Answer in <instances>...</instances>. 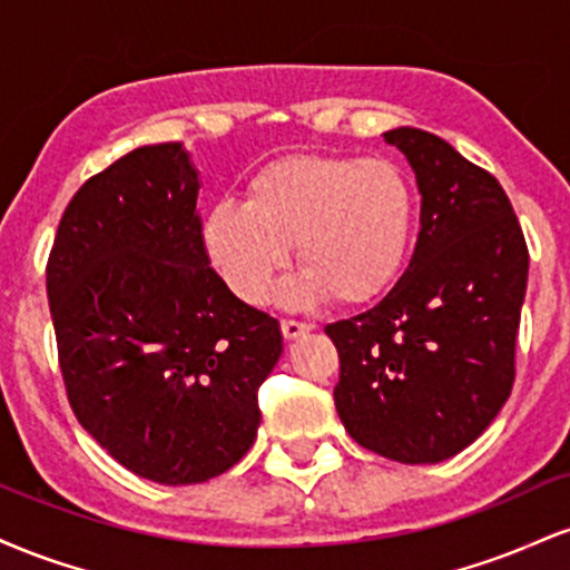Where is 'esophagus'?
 <instances>
[{
	"label": "esophagus",
	"mask_w": 570,
	"mask_h": 570,
	"mask_svg": "<svg viewBox=\"0 0 570 570\" xmlns=\"http://www.w3.org/2000/svg\"><path fill=\"white\" fill-rule=\"evenodd\" d=\"M281 332H284L286 340H297L311 332V324L294 322V318H284V322H281Z\"/></svg>",
	"instance_id": "obj_1"
}]
</instances>
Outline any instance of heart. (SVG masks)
Here are the masks:
<instances>
[{
    "instance_id": "obj_1",
    "label": "heart",
    "mask_w": 570,
    "mask_h": 570,
    "mask_svg": "<svg viewBox=\"0 0 570 570\" xmlns=\"http://www.w3.org/2000/svg\"><path fill=\"white\" fill-rule=\"evenodd\" d=\"M412 219V187L394 160L299 153L257 168L246 200L212 203L200 238L222 281L246 303H263L294 240L303 273L281 299L305 305L330 294L358 305L394 281Z\"/></svg>"
}]
</instances>
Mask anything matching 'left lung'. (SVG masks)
I'll return each mask as SVG.
<instances>
[{
  "mask_svg": "<svg viewBox=\"0 0 570 570\" xmlns=\"http://www.w3.org/2000/svg\"><path fill=\"white\" fill-rule=\"evenodd\" d=\"M421 189V233L394 289L326 324L340 356L335 407L348 434L399 463L461 453L514 385L528 246L493 174L421 128L383 134Z\"/></svg>",
  "mask_w": 570,
  "mask_h": 570,
  "instance_id": "obj_1",
  "label": "left lung"
}]
</instances>
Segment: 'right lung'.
Listing matches in <instances>:
<instances>
[{
	"mask_svg": "<svg viewBox=\"0 0 570 570\" xmlns=\"http://www.w3.org/2000/svg\"><path fill=\"white\" fill-rule=\"evenodd\" d=\"M198 187L179 141L122 155L69 200L45 271L77 421L160 485L206 482L248 453L284 351L276 318L212 267Z\"/></svg>",
	"mask_w": 570,
	"mask_h": 570,
	"instance_id": "obj_1",
	"label": "right lung"
}]
</instances>
